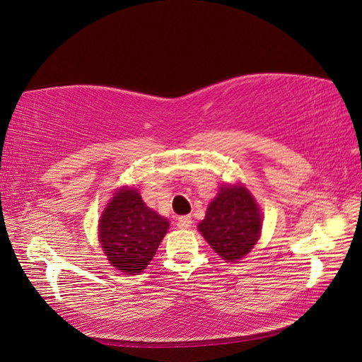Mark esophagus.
I'll use <instances>...</instances> for the list:
<instances>
[{
	"label": "esophagus",
	"instance_id": "1",
	"mask_svg": "<svg viewBox=\"0 0 362 362\" xmlns=\"http://www.w3.org/2000/svg\"><path fill=\"white\" fill-rule=\"evenodd\" d=\"M178 226L181 229H189L192 226V216H189V215L180 216V218H178Z\"/></svg>",
	"mask_w": 362,
	"mask_h": 362
}]
</instances>
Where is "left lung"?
<instances>
[{
  "label": "left lung",
  "instance_id": "8db88e82",
  "mask_svg": "<svg viewBox=\"0 0 362 362\" xmlns=\"http://www.w3.org/2000/svg\"><path fill=\"white\" fill-rule=\"evenodd\" d=\"M262 212L242 184L223 186L207 207L198 230L223 260L246 257L262 234Z\"/></svg>",
  "mask_w": 362,
  "mask_h": 362
}]
</instances>
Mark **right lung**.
<instances>
[{
    "instance_id": "right-lung-1",
    "label": "right lung",
    "mask_w": 362,
    "mask_h": 362,
    "mask_svg": "<svg viewBox=\"0 0 362 362\" xmlns=\"http://www.w3.org/2000/svg\"><path fill=\"white\" fill-rule=\"evenodd\" d=\"M170 223L151 211L134 187L119 189L99 221V242L108 262L125 274H139L153 259Z\"/></svg>"
}]
</instances>
